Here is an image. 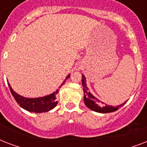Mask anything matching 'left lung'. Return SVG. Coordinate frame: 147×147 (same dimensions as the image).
Returning <instances> with one entry per match:
<instances>
[{"label": "left lung", "instance_id": "obj_1", "mask_svg": "<svg viewBox=\"0 0 147 147\" xmlns=\"http://www.w3.org/2000/svg\"><path fill=\"white\" fill-rule=\"evenodd\" d=\"M82 82L83 92H84V102L89 109L92 110L94 111L98 112V113H102V114L116 111L117 110H118L120 107L125 105L127 101V100H126L124 103L120 105H117L116 107L108 105H103V102H101L100 100H98V98H95L90 92L89 89H88V88L87 87V85H86V78H85V76L84 75H82Z\"/></svg>", "mask_w": 147, "mask_h": 147}]
</instances>
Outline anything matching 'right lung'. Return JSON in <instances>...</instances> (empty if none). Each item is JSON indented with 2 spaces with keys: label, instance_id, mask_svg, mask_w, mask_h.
I'll use <instances>...</instances> for the list:
<instances>
[{
  "label": "right lung",
  "instance_id": "obj_1",
  "mask_svg": "<svg viewBox=\"0 0 147 147\" xmlns=\"http://www.w3.org/2000/svg\"><path fill=\"white\" fill-rule=\"evenodd\" d=\"M70 77V74L65 77L62 83L60 85V86L58 88V89L53 92L52 94L46 95V96L40 97V98H24V97L20 95L17 93L13 90V88L10 86V83H8L9 88H10L11 94L13 96L14 99L16 100L18 105L24 108L26 111H28L30 112H34V113H42V112H47L53 109L54 107L57 105V99L56 96L57 94L59 92V88L64 85L65 81Z\"/></svg>",
  "mask_w": 147,
  "mask_h": 147
}]
</instances>
